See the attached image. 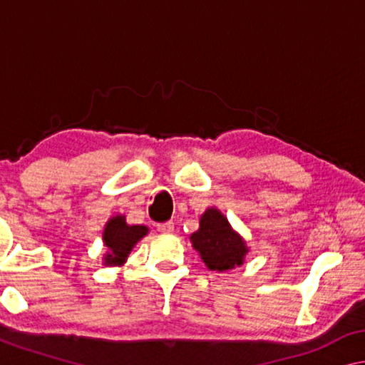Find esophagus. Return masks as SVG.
<instances>
[{"instance_id":"obj_1","label":"esophagus","mask_w":365,"mask_h":365,"mask_svg":"<svg viewBox=\"0 0 365 365\" xmlns=\"http://www.w3.org/2000/svg\"><path fill=\"white\" fill-rule=\"evenodd\" d=\"M174 222H164V224H158V232L160 233H172L174 232Z\"/></svg>"}]
</instances>
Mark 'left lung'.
Returning a JSON list of instances; mask_svg holds the SVG:
<instances>
[{"instance_id":"left-lung-1","label":"left lung","mask_w":365,"mask_h":365,"mask_svg":"<svg viewBox=\"0 0 365 365\" xmlns=\"http://www.w3.org/2000/svg\"><path fill=\"white\" fill-rule=\"evenodd\" d=\"M209 270L225 272L243 265L250 246L217 207H207L200 217V228L190 237Z\"/></svg>"}]
</instances>
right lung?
Segmentation results:
<instances>
[{"mask_svg":"<svg viewBox=\"0 0 365 365\" xmlns=\"http://www.w3.org/2000/svg\"><path fill=\"white\" fill-rule=\"evenodd\" d=\"M150 228L146 225H128L123 214H115L110 217L103 230V243L106 252L103 255V265L115 267L127 262L130 255L141 238L146 237Z\"/></svg>","mask_w":365,"mask_h":365,"instance_id":"obj_1","label":"right lung"}]
</instances>
